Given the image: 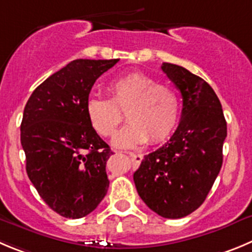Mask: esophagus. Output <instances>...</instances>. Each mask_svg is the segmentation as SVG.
I'll return each instance as SVG.
<instances>
[{
    "instance_id": "1",
    "label": "esophagus",
    "mask_w": 252,
    "mask_h": 252,
    "mask_svg": "<svg viewBox=\"0 0 252 252\" xmlns=\"http://www.w3.org/2000/svg\"><path fill=\"white\" fill-rule=\"evenodd\" d=\"M126 154H129L131 157V159H133L134 163H140L143 159V157L140 154H138V153H133V152H128Z\"/></svg>"
}]
</instances>
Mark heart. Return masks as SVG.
<instances>
[{
  "label": "heart",
  "mask_w": 252,
  "mask_h": 252,
  "mask_svg": "<svg viewBox=\"0 0 252 252\" xmlns=\"http://www.w3.org/2000/svg\"><path fill=\"white\" fill-rule=\"evenodd\" d=\"M109 99L89 98L86 112L93 129L102 137H113L126 112L129 124L114 138V145L134 147L147 142H161L179 122L180 103L168 84L157 83L143 72L126 73L108 86Z\"/></svg>",
  "instance_id": "b5f03b06"
}]
</instances>
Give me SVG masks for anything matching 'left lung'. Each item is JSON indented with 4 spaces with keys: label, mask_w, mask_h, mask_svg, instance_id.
Returning a JSON list of instances; mask_svg holds the SVG:
<instances>
[{
    "label": "left lung",
    "mask_w": 252,
    "mask_h": 252,
    "mask_svg": "<svg viewBox=\"0 0 252 252\" xmlns=\"http://www.w3.org/2000/svg\"><path fill=\"white\" fill-rule=\"evenodd\" d=\"M161 69L182 94V119L163 147L145 155L133 179L150 210L180 219L204 203L221 169L226 121L203 78L171 63H163Z\"/></svg>",
    "instance_id": "left-lung-1"
}]
</instances>
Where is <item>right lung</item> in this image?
<instances>
[{
  "label": "right lung",
  "mask_w": 252,
  "mask_h": 252,
  "mask_svg": "<svg viewBox=\"0 0 252 252\" xmlns=\"http://www.w3.org/2000/svg\"><path fill=\"white\" fill-rule=\"evenodd\" d=\"M118 61H72L34 89L23 110L27 175L64 218L91 214L108 191L105 164L113 152L89 123L86 105L95 81Z\"/></svg>",
  "instance_id": "obj_1"
}]
</instances>
